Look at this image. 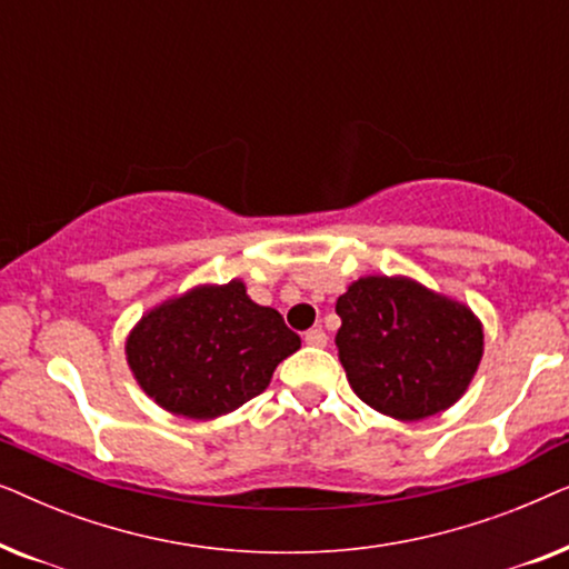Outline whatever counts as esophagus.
<instances>
[{"label": "esophagus", "instance_id": "esophagus-1", "mask_svg": "<svg viewBox=\"0 0 569 569\" xmlns=\"http://www.w3.org/2000/svg\"><path fill=\"white\" fill-rule=\"evenodd\" d=\"M306 345H310V347H326V331L323 329L306 331Z\"/></svg>", "mask_w": 569, "mask_h": 569}]
</instances>
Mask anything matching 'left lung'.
<instances>
[{"label":"left lung","instance_id":"left-lung-1","mask_svg":"<svg viewBox=\"0 0 569 569\" xmlns=\"http://www.w3.org/2000/svg\"><path fill=\"white\" fill-rule=\"evenodd\" d=\"M339 360L352 391L401 422L461 399L485 352L481 323L461 302L407 277H362L337 300Z\"/></svg>","mask_w":569,"mask_h":569}]
</instances>
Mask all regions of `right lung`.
Wrapping results in <instances>:
<instances>
[{"label": "right lung", "mask_w": 569, "mask_h": 569, "mask_svg": "<svg viewBox=\"0 0 569 569\" xmlns=\"http://www.w3.org/2000/svg\"><path fill=\"white\" fill-rule=\"evenodd\" d=\"M300 349V337L274 308L256 306L246 284L193 287L152 308L127 339L137 383L162 409L214 419L243 407L271 372Z\"/></svg>", "instance_id": "add662e5"}]
</instances>
